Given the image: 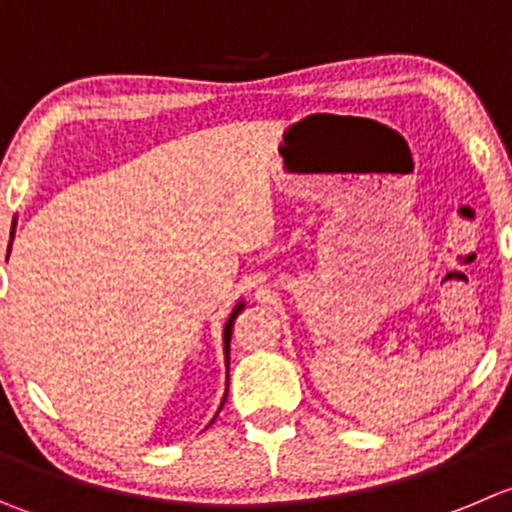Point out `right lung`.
I'll return each mask as SVG.
<instances>
[{
	"label": "right lung",
	"mask_w": 512,
	"mask_h": 512,
	"mask_svg": "<svg viewBox=\"0 0 512 512\" xmlns=\"http://www.w3.org/2000/svg\"><path fill=\"white\" fill-rule=\"evenodd\" d=\"M12 238H14V223H12ZM9 248H12V241H9ZM243 301L241 304H236V309L231 311V316H228V321H226V326H223V352H226V364H228V354H231V334H233V321H236V316L241 314V309H243ZM223 402H226V397H223ZM223 402H221V407H223ZM221 412V410H218ZM213 422V420H211Z\"/></svg>",
	"instance_id": "obj_1"
}]
</instances>
